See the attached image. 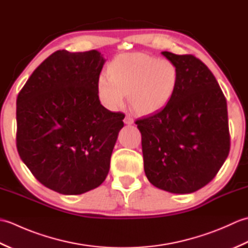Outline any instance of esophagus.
<instances>
[{
    "mask_svg": "<svg viewBox=\"0 0 248 248\" xmlns=\"http://www.w3.org/2000/svg\"><path fill=\"white\" fill-rule=\"evenodd\" d=\"M124 123L125 124H132L133 123H134V120H133V118L131 117L130 115H127L124 117Z\"/></svg>",
    "mask_w": 248,
    "mask_h": 248,
    "instance_id": "1",
    "label": "esophagus"
}]
</instances>
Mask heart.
<instances>
[{
	"label": "heart",
	"instance_id": "b5f03b06",
	"mask_svg": "<svg viewBox=\"0 0 248 248\" xmlns=\"http://www.w3.org/2000/svg\"><path fill=\"white\" fill-rule=\"evenodd\" d=\"M179 82L175 62L133 52L116 56L108 65V76L97 80V94L105 108L119 109L128 94L130 107L136 114L150 115L170 101Z\"/></svg>",
	"mask_w": 248,
	"mask_h": 248
}]
</instances>
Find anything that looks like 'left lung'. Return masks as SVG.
<instances>
[{
    "label": "left lung",
    "instance_id": "obj_1",
    "mask_svg": "<svg viewBox=\"0 0 248 248\" xmlns=\"http://www.w3.org/2000/svg\"><path fill=\"white\" fill-rule=\"evenodd\" d=\"M162 55L175 62L179 82L164 108L135 121L144 170L163 191L189 194L217 176L229 154L227 103L217 78L193 55Z\"/></svg>",
    "mask_w": 248,
    "mask_h": 248
}]
</instances>
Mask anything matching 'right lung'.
<instances>
[{
	"mask_svg": "<svg viewBox=\"0 0 248 248\" xmlns=\"http://www.w3.org/2000/svg\"><path fill=\"white\" fill-rule=\"evenodd\" d=\"M105 62L97 50H60L36 68L17 98V149L41 184L64 195L98 187L109 170L123 113L100 103Z\"/></svg>",
	"mask_w": 248,
	"mask_h": 248,
	"instance_id": "right-lung-1",
	"label": "right lung"
}]
</instances>
